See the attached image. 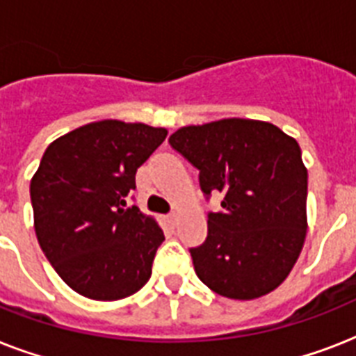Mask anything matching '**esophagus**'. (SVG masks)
<instances>
[{
	"label": "esophagus",
	"mask_w": 356,
	"mask_h": 356,
	"mask_svg": "<svg viewBox=\"0 0 356 356\" xmlns=\"http://www.w3.org/2000/svg\"><path fill=\"white\" fill-rule=\"evenodd\" d=\"M175 220H177V214H175V212H170V214H168V222L175 223Z\"/></svg>",
	"instance_id": "1"
}]
</instances>
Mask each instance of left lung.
Returning <instances> with one entry per match:
<instances>
[{
  "label": "left lung",
  "mask_w": 356,
  "mask_h": 356,
  "mask_svg": "<svg viewBox=\"0 0 356 356\" xmlns=\"http://www.w3.org/2000/svg\"><path fill=\"white\" fill-rule=\"evenodd\" d=\"M170 145L200 170L209 233L190 248L201 282L229 299H254L275 290L296 264L307 234V168L299 144L279 127L227 118L190 125Z\"/></svg>",
  "instance_id": "left-lung-1"
}]
</instances>
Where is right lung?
I'll use <instances>...</instances> for the list:
<instances>
[{
    "label": "right lung",
    "instance_id": "right-lung-1",
    "mask_svg": "<svg viewBox=\"0 0 356 356\" xmlns=\"http://www.w3.org/2000/svg\"><path fill=\"white\" fill-rule=\"evenodd\" d=\"M168 131L103 120L47 145L31 181V205L42 251L60 279L85 298L116 301L149 281L164 240L153 218L127 197L136 170Z\"/></svg>",
    "mask_w": 356,
    "mask_h": 356
}]
</instances>
